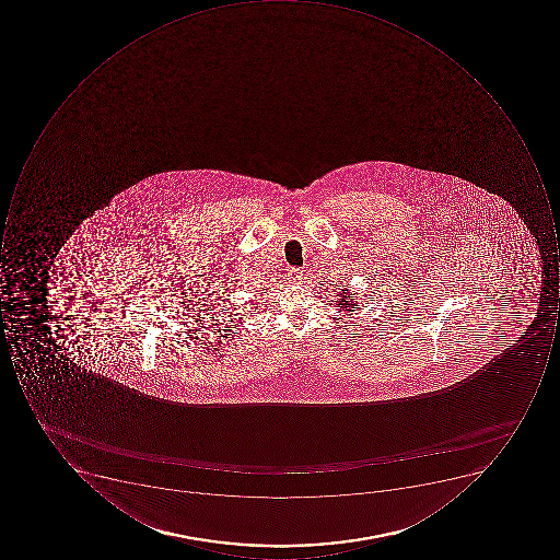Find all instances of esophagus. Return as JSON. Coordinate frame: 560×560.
Here are the masks:
<instances>
[{
  "instance_id": "1",
  "label": "esophagus",
  "mask_w": 560,
  "mask_h": 560,
  "mask_svg": "<svg viewBox=\"0 0 560 560\" xmlns=\"http://www.w3.org/2000/svg\"><path fill=\"white\" fill-rule=\"evenodd\" d=\"M289 281L301 282L303 279V271H301L300 267H291L288 272Z\"/></svg>"
}]
</instances>
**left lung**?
<instances>
[{
    "label": "left lung",
    "instance_id": "8db88e82",
    "mask_svg": "<svg viewBox=\"0 0 560 560\" xmlns=\"http://www.w3.org/2000/svg\"><path fill=\"white\" fill-rule=\"evenodd\" d=\"M337 294V307H340V311H360V301L362 298H359V293H353L348 288L340 289V291H335Z\"/></svg>",
    "mask_w": 560,
    "mask_h": 560
}]
</instances>
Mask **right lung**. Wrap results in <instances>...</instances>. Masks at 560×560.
<instances>
[{
    "label": "right lung",
    "instance_id": "obj_1",
    "mask_svg": "<svg viewBox=\"0 0 560 560\" xmlns=\"http://www.w3.org/2000/svg\"><path fill=\"white\" fill-rule=\"evenodd\" d=\"M16 300L20 301V296L15 298V300H13V301H16ZM4 306H7V303H4ZM3 316H4V311H1V318H3Z\"/></svg>",
    "mask_w": 560,
    "mask_h": 560
}]
</instances>
